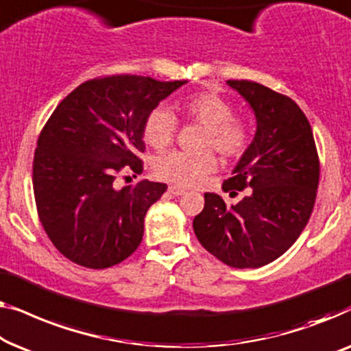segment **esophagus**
I'll list each match as a JSON object with an SVG mask.
<instances>
[{"instance_id":"1","label":"esophagus","mask_w":351,"mask_h":351,"mask_svg":"<svg viewBox=\"0 0 351 351\" xmlns=\"http://www.w3.org/2000/svg\"><path fill=\"white\" fill-rule=\"evenodd\" d=\"M169 192L171 195L180 197L182 194H186V189H182V187H180V186H169Z\"/></svg>"}]
</instances>
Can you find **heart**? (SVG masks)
Masks as SVG:
<instances>
[{"label": "heart", "mask_w": 351, "mask_h": 351, "mask_svg": "<svg viewBox=\"0 0 351 351\" xmlns=\"http://www.w3.org/2000/svg\"><path fill=\"white\" fill-rule=\"evenodd\" d=\"M181 111L189 119L206 128L204 146H213L226 157H237L250 145V128L241 119L234 117V108L224 97L215 92H199L181 101ZM178 121L167 108H156L145 122V140L157 149L167 147L176 135ZM218 159L211 149L199 152L171 151L154 162V170L162 180L180 186H197L206 175L216 170Z\"/></svg>", "instance_id": "heart-1"}]
</instances>
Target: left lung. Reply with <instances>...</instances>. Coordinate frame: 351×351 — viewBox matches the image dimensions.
Returning <instances> with one entry per match:
<instances>
[{
	"label": "left lung",
	"instance_id": "left-lung-1",
	"mask_svg": "<svg viewBox=\"0 0 351 351\" xmlns=\"http://www.w3.org/2000/svg\"><path fill=\"white\" fill-rule=\"evenodd\" d=\"M227 86L253 110L256 133L223 189H250L230 206L206 192L192 227L215 258L235 269H256L286 253L307 226L317 199L318 152L307 117L289 97L251 81Z\"/></svg>",
	"mask_w": 351,
	"mask_h": 351
}]
</instances>
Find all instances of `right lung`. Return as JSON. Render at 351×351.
<instances>
[{
  "instance_id": "add662e5",
  "label": "right lung",
  "mask_w": 351,
  "mask_h": 351,
  "mask_svg": "<svg viewBox=\"0 0 351 351\" xmlns=\"http://www.w3.org/2000/svg\"><path fill=\"white\" fill-rule=\"evenodd\" d=\"M186 82L92 79L49 117L34 151L33 191L44 230L65 258L106 269L140 246L145 216L167 184L141 180L116 189L114 180L122 170L141 173L147 116Z\"/></svg>"
}]
</instances>
